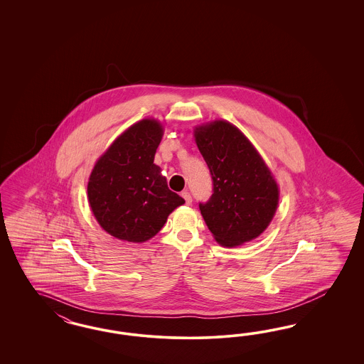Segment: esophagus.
Listing matches in <instances>:
<instances>
[{"mask_svg":"<svg viewBox=\"0 0 364 364\" xmlns=\"http://www.w3.org/2000/svg\"><path fill=\"white\" fill-rule=\"evenodd\" d=\"M181 196L184 198L186 200V203H187L188 205L192 203V196H191V193L188 192V191H184V192H181Z\"/></svg>","mask_w":364,"mask_h":364,"instance_id":"esophagus-1","label":"esophagus"}]
</instances>
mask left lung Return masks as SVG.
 Listing matches in <instances>:
<instances>
[{
  "label": "left lung",
  "instance_id": "obj_1",
  "mask_svg": "<svg viewBox=\"0 0 364 364\" xmlns=\"http://www.w3.org/2000/svg\"><path fill=\"white\" fill-rule=\"evenodd\" d=\"M195 140L213 183L212 196L198 208L215 240L224 247L254 240L269 225L279 203L269 168L231 122L196 127Z\"/></svg>",
  "mask_w": 364,
  "mask_h": 364
}]
</instances>
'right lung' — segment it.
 Returning <instances> with one entry per match:
<instances>
[{"mask_svg":"<svg viewBox=\"0 0 364 364\" xmlns=\"http://www.w3.org/2000/svg\"><path fill=\"white\" fill-rule=\"evenodd\" d=\"M161 124L144 119L120 134L97 160L88 181L92 212L104 231L144 242L160 231L169 213L186 200L172 192L154 163Z\"/></svg>","mask_w":364,"mask_h":364,"instance_id":"1","label":"right lung"}]
</instances>
